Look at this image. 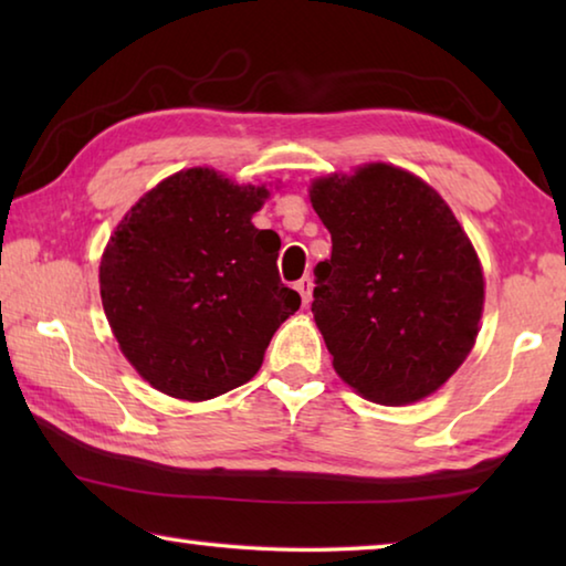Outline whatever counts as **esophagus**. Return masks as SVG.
<instances>
[{"label": "esophagus", "mask_w": 566, "mask_h": 566, "mask_svg": "<svg viewBox=\"0 0 566 566\" xmlns=\"http://www.w3.org/2000/svg\"><path fill=\"white\" fill-rule=\"evenodd\" d=\"M294 286H296V292L302 294V302L310 304V302H312V290H314V284H312L310 276H302V280L296 282Z\"/></svg>", "instance_id": "esophagus-1"}]
</instances>
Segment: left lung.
<instances>
[{
    "label": "left lung",
    "mask_w": 566,
    "mask_h": 566,
    "mask_svg": "<svg viewBox=\"0 0 566 566\" xmlns=\"http://www.w3.org/2000/svg\"><path fill=\"white\" fill-rule=\"evenodd\" d=\"M332 234L312 314L334 369L377 405L432 395L472 352L484 276L464 229L419 177L367 165L312 185Z\"/></svg>",
    "instance_id": "obj_1"
}]
</instances>
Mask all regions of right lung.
<instances>
[{
  "instance_id": "1",
  "label": "right lung",
  "mask_w": 566,
  "mask_h": 566,
  "mask_svg": "<svg viewBox=\"0 0 566 566\" xmlns=\"http://www.w3.org/2000/svg\"><path fill=\"white\" fill-rule=\"evenodd\" d=\"M264 187L214 169L169 177L132 207L99 264L124 357L169 397L205 401L256 375L302 296L282 284L280 237L256 229Z\"/></svg>"
}]
</instances>
